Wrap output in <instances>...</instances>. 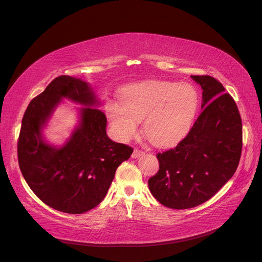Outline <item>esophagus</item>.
<instances>
[{
    "mask_svg": "<svg viewBox=\"0 0 262 262\" xmlns=\"http://www.w3.org/2000/svg\"><path fill=\"white\" fill-rule=\"evenodd\" d=\"M144 154H145L144 150L139 149V148H136V149L133 150V153H132V157H133V158H138V157H140V156H142V155H144Z\"/></svg>",
    "mask_w": 262,
    "mask_h": 262,
    "instance_id": "1",
    "label": "esophagus"
}]
</instances>
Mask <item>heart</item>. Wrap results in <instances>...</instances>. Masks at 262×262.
Wrapping results in <instances>:
<instances>
[{"label": "heart", "mask_w": 262, "mask_h": 262, "mask_svg": "<svg viewBox=\"0 0 262 262\" xmlns=\"http://www.w3.org/2000/svg\"><path fill=\"white\" fill-rule=\"evenodd\" d=\"M121 104L109 100L106 113L117 137L126 141L144 121L147 139L156 145L176 143L190 129L199 106L192 85L167 81H145L123 90Z\"/></svg>", "instance_id": "heart-1"}]
</instances>
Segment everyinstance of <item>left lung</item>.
<instances>
[{"label":"left lung","instance_id":"left-lung-1","mask_svg":"<svg viewBox=\"0 0 262 262\" xmlns=\"http://www.w3.org/2000/svg\"><path fill=\"white\" fill-rule=\"evenodd\" d=\"M202 89V113L185 139L157 153L160 169L148 188L164 207H198L233 177L239 164L243 125L238 108L224 86L210 75H191Z\"/></svg>","mask_w":262,"mask_h":262}]
</instances>
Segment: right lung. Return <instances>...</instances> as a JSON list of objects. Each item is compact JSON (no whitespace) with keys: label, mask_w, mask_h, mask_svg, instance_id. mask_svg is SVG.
Instances as JSON below:
<instances>
[{"label":"right lung","mask_w":262,"mask_h":262,"mask_svg":"<svg viewBox=\"0 0 262 262\" xmlns=\"http://www.w3.org/2000/svg\"><path fill=\"white\" fill-rule=\"evenodd\" d=\"M62 97L83 105L81 123L66 146L47 145L41 128ZM86 82L61 75L33 98L24 114L17 142L19 168L43 203L60 212L82 214L104 200L118 166L133 148L116 143L106 133L107 118Z\"/></svg>","instance_id":"right-lung-1"}]
</instances>
